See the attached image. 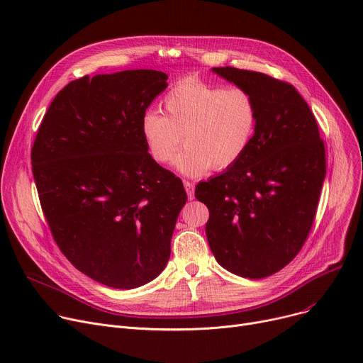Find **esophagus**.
Here are the masks:
<instances>
[{
	"mask_svg": "<svg viewBox=\"0 0 363 363\" xmlns=\"http://www.w3.org/2000/svg\"><path fill=\"white\" fill-rule=\"evenodd\" d=\"M184 186H185V191L188 194V199L193 200L194 199V184L189 182V181H185Z\"/></svg>",
	"mask_w": 363,
	"mask_h": 363,
	"instance_id": "obj_1",
	"label": "esophagus"
}]
</instances>
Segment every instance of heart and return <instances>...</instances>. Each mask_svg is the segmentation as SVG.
I'll list each match as a JSON object with an SVG mask.
<instances>
[{
	"mask_svg": "<svg viewBox=\"0 0 363 363\" xmlns=\"http://www.w3.org/2000/svg\"><path fill=\"white\" fill-rule=\"evenodd\" d=\"M163 107L166 116L157 110L144 113L143 140L157 163L174 157L184 140L174 167L185 177H203L213 166H233L249 148L256 130L255 99L240 86L186 79L164 95Z\"/></svg>",
	"mask_w": 363,
	"mask_h": 363,
	"instance_id": "b5f03b06",
	"label": "heart"
}]
</instances>
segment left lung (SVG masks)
Returning <instances> with one entry per match:
<instances>
[{
	"instance_id": "8db88e82",
	"label": "left lung",
	"mask_w": 363,
	"mask_h": 363,
	"mask_svg": "<svg viewBox=\"0 0 363 363\" xmlns=\"http://www.w3.org/2000/svg\"><path fill=\"white\" fill-rule=\"evenodd\" d=\"M212 72L252 94L257 123L241 159L200 182L196 197L211 213L206 235L218 263L259 279L289 264L306 241L327 174L325 147L293 85L235 67Z\"/></svg>"
}]
</instances>
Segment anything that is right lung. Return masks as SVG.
I'll list each match as a JSON object with an SVG mask.
<instances>
[{
    "label": "right lung",
    "instance_id": "1",
    "mask_svg": "<svg viewBox=\"0 0 363 363\" xmlns=\"http://www.w3.org/2000/svg\"><path fill=\"white\" fill-rule=\"evenodd\" d=\"M167 88L152 69L84 76L48 107L32 147L44 215L63 255L94 281L132 290L157 278L186 201L150 156L141 119Z\"/></svg>",
    "mask_w": 363,
    "mask_h": 363
}]
</instances>
